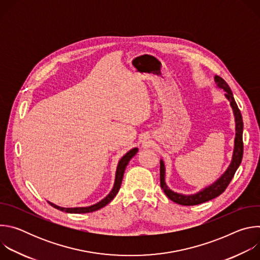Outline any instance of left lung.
<instances>
[{
	"label": "left lung",
	"instance_id": "obj_1",
	"mask_svg": "<svg viewBox=\"0 0 260 260\" xmlns=\"http://www.w3.org/2000/svg\"><path fill=\"white\" fill-rule=\"evenodd\" d=\"M216 85L223 89L225 91V98L231 104V107L233 109L234 116H235V122H236V137H235V147H234V153L232 162L229 166L228 170L221 175L220 178H218L214 183H212L206 188L202 189L201 191L194 193V194H182L173 191L169 188V186L166 183V167L162 159H160V187L162 188L166 196L173 201L176 204L182 205V206H194L199 204H203L205 202L211 201L218 196H220L229 184L231 183L232 179L235 176L236 171L241 165L242 158H243V149H244V144H243V118L241 111L238 108V105L235 101L234 94L229 86V84L219 76L214 77Z\"/></svg>",
	"mask_w": 260,
	"mask_h": 260
}]
</instances>
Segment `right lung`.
I'll use <instances>...</instances> for the list:
<instances>
[{"instance_id":"right-lung-1","label":"right lung","mask_w":260,"mask_h":260,"mask_svg":"<svg viewBox=\"0 0 260 260\" xmlns=\"http://www.w3.org/2000/svg\"><path fill=\"white\" fill-rule=\"evenodd\" d=\"M137 152H138V148H133L132 150H129L125 155H123L121 157V159L118 161V166H117V169H116L115 181H114V185H113L112 190H111L110 193L105 199L100 201L99 203H96L92 206H89V207H77V208H62V207L56 206V205H54L50 202H48V204L51 205L53 208H55L57 210H60V211L66 212V213H74V214L90 213V212L102 209L103 207H105L106 205H108L111 201H112L116 197V194L118 193V191L120 189V185H121V182H122V178H123L125 168H126L127 164L129 162V160L137 154Z\"/></svg>"}]
</instances>
